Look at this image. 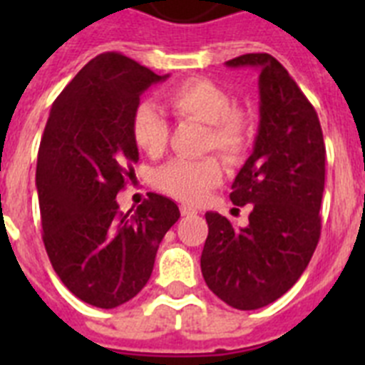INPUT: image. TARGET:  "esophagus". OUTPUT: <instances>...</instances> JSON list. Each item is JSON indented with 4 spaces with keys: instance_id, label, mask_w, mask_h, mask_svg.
<instances>
[{
    "instance_id": "obj_1",
    "label": "esophagus",
    "mask_w": 365,
    "mask_h": 365,
    "mask_svg": "<svg viewBox=\"0 0 365 365\" xmlns=\"http://www.w3.org/2000/svg\"><path fill=\"white\" fill-rule=\"evenodd\" d=\"M180 214H182V215H195V214H197V210H195L193 206L180 205Z\"/></svg>"
}]
</instances>
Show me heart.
Returning a JSON list of instances; mask_svg holds the SVG:
<instances>
[{"label": "heart", "mask_w": 365, "mask_h": 365, "mask_svg": "<svg viewBox=\"0 0 365 365\" xmlns=\"http://www.w3.org/2000/svg\"><path fill=\"white\" fill-rule=\"evenodd\" d=\"M173 115L206 124V150H217L230 163L240 160L252 138L247 113L234 108V100L222 87L206 78H192L166 93ZM168 122L153 104L138 106L131 118V137L143 153L157 157L168 143ZM225 170L219 159H175L153 173V185L182 202H201L212 188L221 185Z\"/></svg>", "instance_id": "obj_1"}]
</instances>
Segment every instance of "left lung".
<instances>
[{"mask_svg": "<svg viewBox=\"0 0 365 365\" xmlns=\"http://www.w3.org/2000/svg\"><path fill=\"white\" fill-rule=\"evenodd\" d=\"M228 67L259 71V128L232 182L234 205H252L248 225L206 212V285L230 307L254 311L282 298L307 269L320 240L325 144L312 104L274 56L250 53Z\"/></svg>", "mask_w": 365, "mask_h": 365, "instance_id": "8db88e82", "label": "left lung"}]
</instances>
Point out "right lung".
<instances>
[{
  "instance_id": "add662e5",
  "label": "right lung",
  "mask_w": 365,
  "mask_h": 365,
  "mask_svg": "<svg viewBox=\"0 0 365 365\" xmlns=\"http://www.w3.org/2000/svg\"><path fill=\"white\" fill-rule=\"evenodd\" d=\"M155 74L120 53L93 58L54 100L38 151L43 245L54 272L82 302L115 309L143 291L164 234L180 212L150 193L135 212L117 193L133 180L131 118Z\"/></svg>"
}]
</instances>
